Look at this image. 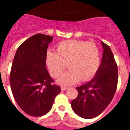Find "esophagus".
I'll list each match as a JSON object with an SVG mask.
<instances>
[{
  "instance_id": "esophagus-1",
  "label": "esophagus",
  "mask_w": 130,
  "mask_h": 130,
  "mask_svg": "<svg viewBox=\"0 0 130 130\" xmlns=\"http://www.w3.org/2000/svg\"><path fill=\"white\" fill-rule=\"evenodd\" d=\"M67 89H68V88H67V87H64V86L61 87V90L62 91H65V90H67Z\"/></svg>"
}]
</instances>
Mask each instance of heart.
<instances>
[{"mask_svg":"<svg viewBox=\"0 0 130 130\" xmlns=\"http://www.w3.org/2000/svg\"><path fill=\"white\" fill-rule=\"evenodd\" d=\"M100 60V51L94 43L75 40L61 42L57 51L48 50L46 54L47 67L55 78L62 74L67 63L69 69L57 80L61 85L91 79L98 71Z\"/></svg>","mask_w":130,"mask_h":130,"instance_id":"b5f03b06","label":"heart"}]
</instances>
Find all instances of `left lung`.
<instances>
[{
  "label": "left lung",
  "mask_w": 130,
  "mask_h": 130,
  "mask_svg": "<svg viewBox=\"0 0 130 130\" xmlns=\"http://www.w3.org/2000/svg\"><path fill=\"white\" fill-rule=\"evenodd\" d=\"M101 42L103 52L98 71L92 80L76 88L78 95L71 103L75 114L84 119H92L103 113L117 88V65L111 48Z\"/></svg>",
  "instance_id": "1"
}]
</instances>
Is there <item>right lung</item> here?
Masks as SVG:
<instances>
[{"label": "right lung", "instance_id": "obj_1", "mask_svg": "<svg viewBox=\"0 0 130 130\" xmlns=\"http://www.w3.org/2000/svg\"><path fill=\"white\" fill-rule=\"evenodd\" d=\"M53 36L37 34L17 48L10 74L13 96L25 113L40 117L48 113L61 88L53 84L46 67V54Z\"/></svg>", "mask_w": 130, "mask_h": 130}]
</instances>
